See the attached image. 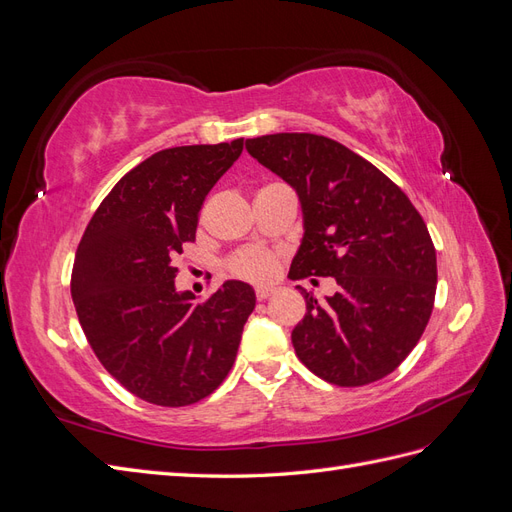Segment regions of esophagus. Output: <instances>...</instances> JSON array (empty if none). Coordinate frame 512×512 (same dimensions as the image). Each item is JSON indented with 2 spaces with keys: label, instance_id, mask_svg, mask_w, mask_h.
<instances>
[{
  "label": "esophagus",
  "instance_id": "34e87169",
  "mask_svg": "<svg viewBox=\"0 0 512 512\" xmlns=\"http://www.w3.org/2000/svg\"><path fill=\"white\" fill-rule=\"evenodd\" d=\"M273 292H275L273 288H256V299L258 301H267Z\"/></svg>",
  "mask_w": 512,
  "mask_h": 512
}]
</instances>
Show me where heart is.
<instances>
[{
	"label": "heart",
	"instance_id": "heart-1",
	"mask_svg": "<svg viewBox=\"0 0 512 512\" xmlns=\"http://www.w3.org/2000/svg\"><path fill=\"white\" fill-rule=\"evenodd\" d=\"M230 275L252 284H267L277 273V254L267 247H241L226 260Z\"/></svg>",
	"mask_w": 512,
	"mask_h": 512
}]
</instances>
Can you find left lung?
<instances>
[{"instance_id": "1", "label": "left lung", "mask_w": 512, "mask_h": 512, "mask_svg": "<svg viewBox=\"0 0 512 512\" xmlns=\"http://www.w3.org/2000/svg\"><path fill=\"white\" fill-rule=\"evenodd\" d=\"M245 147L299 194L305 235L290 280L337 282L327 303L297 286L307 303L292 331L299 361L337 386L389 376L418 344L436 299V247L421 213L382 170L333 138L282 132Z\"/></svg>"}]
</instances>
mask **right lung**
Here are the masks:
<instances>
[{
	"label": "right lung",
	"mask_w": 512,
	"mask_h": 512,
	"mask_svg": "<svg viewBox=\"0 0 512 512\" xmlns=\"http://www.w3.org/2000/svg\"><path fill=\"white\" fill-rule=\"evenodd\" d=\"M241 151L243 138L153 153L115 183L76 250L70 290L87 342L149 404H196L237 359L252 286L228 280L196 301L175 290V262L196 241L205 196Z\"/></svg>",
	"instance_id": "add662e5"
}]
</instances>
